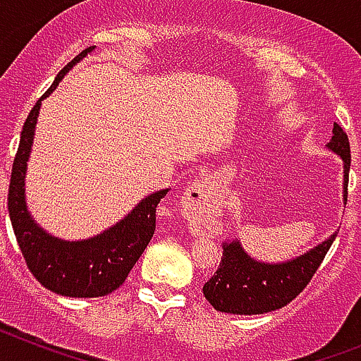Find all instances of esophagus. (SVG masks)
<instances>
[{"label":"esophagus","mask_w":361,"mask_h":361,"mask_svg":"<svg viewBox=\"0 0 361 361\" xmlns=\"http://www.w3.org/2000/svg\"><path fill=\"white\" fill-rule=\"evenodd\" d=\"M212 200V186L208 180H197L186 188L183 197V212L188 220H193L200 209H206V204Z\"/></svg>","instance_id":"esophagus-1"}]
</instances>
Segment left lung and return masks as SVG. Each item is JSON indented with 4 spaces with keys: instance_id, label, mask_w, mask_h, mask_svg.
<instances>
[{
    "instance_id": "left-lung-1",
    "label": "left lung",
    "mask_w": 361,
    "mask_h": 361,
    "mask_svg": "<svg viewBox=\"0 0 361 361\" xmlns=\"http://www.w3.org/2000/svg\"><path fill=\"white\" fill-rule=\"evenodd\" d=\"M325 146L343 161V204H347L350 148L340 124L334 123L333 137ZM334 238L336 233L307 253L276 264L260 262L247 255L238 238L224 242L220 266L215 275L204 283V296L216 311L229 314H264L276 311L304 291Z\"/></svg>"
}]
</instances>
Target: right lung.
Returning a JSON list of instances; mask_svg holds the SVG:
<instances>
[{
	"label": "right lung",
	"instance_id": "obj_1",
	"mask_svg": "<svg viewBox=\"0 0 361 361\" xmlns=\"http://www.w3.org/2000/svg\"><path fill=\"white\" fill-rule=\"evenodd\" d=\"M88 47L57 73L56 81L34 104L21 130L8 186V215L25 262L49 291L72 298L104 296L123 286L155 231L157 204L170 190H159L137 204L117 224L86 240H63L32 219L25 199L27 162L30 157L41 101L57 88L65 73L94 50Z\"/></svg>",
	"mask_w": 361,
	"mask_h": 361
}]
</instances>
